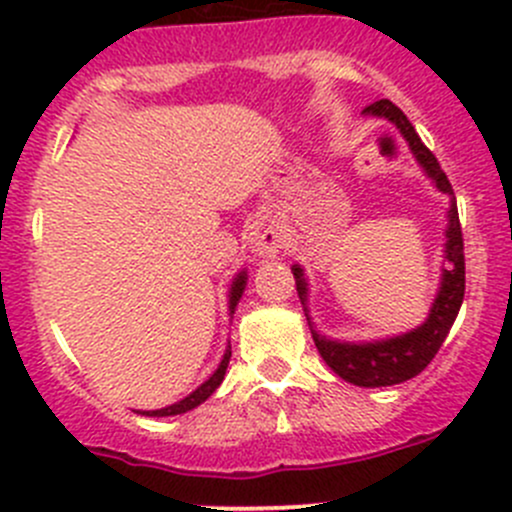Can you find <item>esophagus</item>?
<instances>
[{"instance_id":"obj_1","label":"esophagus","mask_w":512,"mask_h":512,"mask_svg":"<svg viewBox=\"0 0 512 512\" xmlns=\"http://www.w3.org/2000/svg\"><path fill=\"white\" fill-rule=\"evenodd\" d=\"M282 232L270 220H260L247 232V245L257 257H275L282 250Z\"/></svg>"}]
</instances>
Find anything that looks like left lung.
Returning <instances> with one entry per match:
<instances>
[{
  "instance_id": "left-lung-1",
  "label": "left lung",
  "mask_w": 512,
  "mask_h": 512,
  "mask_svg": "<svg viewBox=\"0 0 512 512\" xmlns=\"http://www.w3.org/2000/svg\"><path fill=\"white\" fill-rule=\"evenodd\" d=\"M364 116L369 118H384V121L394 123L404 141L409 143L411 153H414L416 163L421 165L426 178L436 185L438 193H446L451 198V208H448V225H446V242H443V270H441V287H438L436 299H433L431 309H428L426 322L418 324L416 329L396 337L386 339H371V342H344V339L324 337L314 329L312 317H309V282L304 277V270L299 265H292L294 282H297L299 302L304 307V317H307L309 329H312V339L317 344L319 354L327 361L329 369L344 381L354 386H364V389H379V386H394L401 381L414 379L421 374L433 356L441 349L443 339L451 332L453 322L458 317V309L463 304V292H466V260H463V235L461 223H458V208L456 195H453L451 183H448L446 173L438 165L436 156L428 151L418 138L416 128L411 126L409 118L404 116L399 106L381 98V101L371 103L364 108Z\"/></svg>"
}]
</instances>
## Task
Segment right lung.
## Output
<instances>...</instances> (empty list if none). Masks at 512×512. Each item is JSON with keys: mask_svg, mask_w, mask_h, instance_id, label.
<instances>
[{"mask_svg": "<svg viewBox=\"0 0 512 512\" xmlns=\"http://www.w3.org/2000/svg\"><path fill=\"white\" fill-rule=\"evenodd\" d=\"M245 285H247V270H240V272H237V275H235V280H232L230 292H227V307H230V317H232V314H235L237 302H240L242 292H245ZM230 356H232V352H230V344H227V349H225L223 359H220L218 369H215L213 374H210L208 379H205L203 384L198 386V389L190 391V394L185 396V399L175 401V404L165 406V409L138 411V414H143V416H178V414H185V411H193L195 406H200V404H203V401H208L210 396L215 394V389H218V386L223 384L227 364H230Z\"/></svg>", "mask_w": 512, "mask_h": 512, "instance_id": "right-lung-1", "label": "right lung"}]
</instances>
